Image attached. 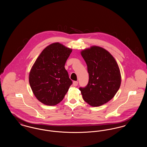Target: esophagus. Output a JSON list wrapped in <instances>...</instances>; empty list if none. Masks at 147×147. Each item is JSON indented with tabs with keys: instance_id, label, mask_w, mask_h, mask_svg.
I'll return each instance as SVG.
<instances>
[{
	"instance_id": "obj_1",
	"label": "esophagus",
	"mask_w": 147,
	"mask_h": 147,
	"mask_svg": "<svg viewBox=\"0 0 147 147\" xmlns=\"http://www.w3.org/2000/svg\"><path fill=\"white\" fill-rule=\"evenodd\" d=\"M73 85L74 86H76L78 85V82H77V81H74V82H73Z\"/></svg>"
}]
</instances>
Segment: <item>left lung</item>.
<instances>
[{
  "instance_id": "8db88e82",
  "label": "left lung",
  "mask_w": 147,
  "mask_h": 147,
  "mask_svg": "<svg viewBox=\"0 0 147 147\" xmlns=\"http://www.w3.org/2000/svg\"><path fill=\"white\" fill-rule=\"evenodd\" d=\"M81 55L89 73L87 85L79 88L84 101L92 106L106 104L120 87L121 77L117 63L107 51L98 46L84 49Z\"/></svg>"
}]
</instances>
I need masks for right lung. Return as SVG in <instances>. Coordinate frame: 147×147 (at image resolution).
Listing matches in <instances>:
<instances>
[{"label": "right lung", "instance_id": "obj_1", "mask_svg": "<svg viewBox=\"0 0 147 147\" xmlns=\"http://www.w3.org/2000/svg\"><path fill=\"white\" fill-rule=\"evenodd\" d=\"M72 49L57 42L47 46L37 58L29 74V83L36 98L54 106L62 101L72 81L64 65Z\"/></svg>", "mask_w": 147, "mask_h": 147}]
</instances>
